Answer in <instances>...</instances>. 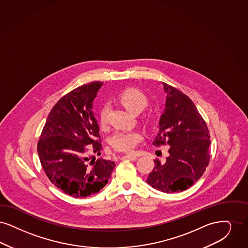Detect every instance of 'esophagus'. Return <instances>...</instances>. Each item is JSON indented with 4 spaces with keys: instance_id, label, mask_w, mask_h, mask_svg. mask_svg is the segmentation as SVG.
I'll return each mask as SVG.
<instances>
[{
    "instance_id": "esophagus-1",
    "label": "esophagus",
    "mask_w": 248,
    "mask_h": 248,
    "mask_svg": "<svg viewBox=\"0 0 248 248\" xmlns=\"http://www.w3.org/2000/svg\"><path fill=\"white\" fill-rule=\"evenodd\" d=\"M122 158H126V159H129L131 161H134L137 159V156L134 155H125L122 156Z\"/></svg>"
}]
</instances>
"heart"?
I'll list each match as a JSON object with an SVG mask.
<instances>
[{
  "label": "heart",
  "instance_id": "heart-1",
  "mask_svg": "<svg viewBox=\"0 0 248 248\" xmlns=\"http://www.w3.org/2000/svg\"><path fill=\"white\" fill-rule=\"evenodd\" d=\"M120 103L132 113H140L148 104L146 96L138 89L130 88L119 94ZM109 106L104 105L100 110V122L106 125L108 121ZM143 139L138 130H118L110 138V143L115 150L119 152H132Z\"/></svg>",
  "mask_w": 248,
  "mask_h": 248
}]
</instances>
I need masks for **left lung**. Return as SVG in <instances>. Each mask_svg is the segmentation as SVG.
I'll use <instances>...</instances> for the list:
<instances>
[{"label":"left lung","instance_id":"left-lung-1","mask_svg":"<svg viewBox=\"0 0 248 248\" xmlns=\"http://www.w3.org/2000/svg\"><path fill=\"white\" fill-rule=\"evenodd\" d=\"M162 83L167 98L153 144L170 146V155L164 163L155 160L146 183L170 194L183 192L202 177L210 158V135L193 101L176 88Z\"/></svg>","mask_w":248,"mask_h":248}]
</instances>
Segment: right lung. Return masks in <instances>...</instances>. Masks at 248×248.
<instances>
[{"mask_svg":"<svg viewBox=\"0 0 248 248\" xmlns=\"http://www.w3.org/2000/svg\"><path fill=\"white\" fill-rule=\"evenodd\" d=\"M103 82L93 81L71 91L52 108L40 140L38 155L43 170L63 193L75 198L97 194L108 183L115 163L101 155L99 125L92 110ZM89 146V148L86 146Z\"/></svg>","mask_w":248,"mask_h":248,"instance_id":"1","label":"right lung"}]
</instances>
